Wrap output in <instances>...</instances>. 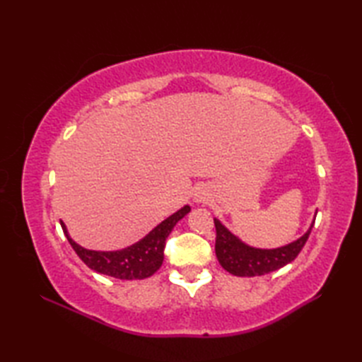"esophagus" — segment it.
<instances>
[{
  "instance_id": "esophagus-1",
  "label": "esophagus",
  "mask_w": 362,
  "mask_h": 362,
  "mask_svg": "<svg viewBox=\"0 0 362 362\" xmlns=\"http://www.w3.org/2000/svg\"><path fill=\"white\" fill-rule=\"evenodd\" d=\"M210 201V194L206 188H197V191L194 193V202L197 204H206Z\"/></svg>"
}]
</instances>
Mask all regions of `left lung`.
Returning a JSON list of instances; mask_svg holds the SVG:
<instances>
[{
    "label": "left lung",
    "mask_w": 362,
    "mask_h": 362,
    "mask_svg": "<svg viewBox=\"0 0 362 362\" xmlns=\"http://www.w3.org/2000/svg\"><path fill=\"white\" fill-rule=\"evenodd\" d=\"M313 226L314 222L303 236H300L294 243L283 245V247L257 249L244 244L240 238L228 232L218 219H214V227H216V245H214V250H216L219 264L230 274L236 276L264 275L286 266L297 258L305 243L308 241Z\"/></svg>",
    "instance_id": "8db88e82"
}]
</instances>
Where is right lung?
<instances>
[{
	"mask_svg": "<svg viewBox=\"0 0 362 362\" xmlns=\"http://www.w3.org/2000/svg\"><path fill=\"white\" fill-rule=\"evenodd\" d=\"M189 210V206L185 205L179 211H175L171 216L166 218L163 222H160L143 240L129 245L126 249L113 252L83 249L82 245L71 240L64 222H60V226L64 228L68 243L71 244V247L78 253V257L90 269H93V271L99 274L115 276V279L119 280H143L158 271L161 263H163L166 238L171 233V230L177 222L185 216V214H188Z\"/></svg>",
	"mask_w": 362,
	"mask_h": 362,
	"instance_id": "add662e5",
	"label": "right lung"
}]
</instances>
